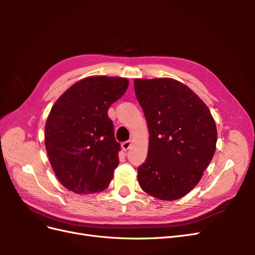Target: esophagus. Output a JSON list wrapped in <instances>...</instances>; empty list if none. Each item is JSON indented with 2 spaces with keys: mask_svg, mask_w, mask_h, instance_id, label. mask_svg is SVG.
Masks as SVG:
<instances>
[{
  "mask_svg": "<svg viewBox=\"0 0 255 255\" xmlns=\"http://www.w3.org/2000/svg\"><path fill=\"white\" fill-rule=\"evenodd\" d=\"M130 145H132V141L128 140V141H125L121 144V148H122L123 151H128L130 148Z\"/></svg>",
  "mask_w": 255,
  "mask_h": 255,
  "instance_id": "esophagus-1",
  "label": "esophagus"
}]
</instances>
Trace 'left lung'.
Segmentation results:
<instances>
[{
    "instance_id": "1",
    "label": "left lung",
    "mask_w": 255,
    "mask_h": 255,
    "mask_svg": "<svg viewBox=\"0 0 255 255\" xmlns=\"http://www.w3.org/2000/svg\"><path fill=\"white\" fill-rule=\"evenodd\" d=\"M134 87L150 134L138 183L148 195L173 201L186 196L210 165L216 122L199 96L179 81L136 79Z\"/></svg>"
}]
</instances>
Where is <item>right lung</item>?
<instances>
[{"instance_id": "obj_1", "label": "right lung", "mask_w": 255, "mask_h": 255, "mask_svg": "<svg viewBox=\"0 0 255 255\" xmlns=\"http://www.w3.org/2000/svg\"><path fill=\"white\" fill-rule=\"evenodd\" d=\"M128 80L88 76L74 83L52 106L44 127V144L58 181L68 190L87 195L110 186L119 165L120 143L107 116Z\"/></svg>"}]
</instances>
